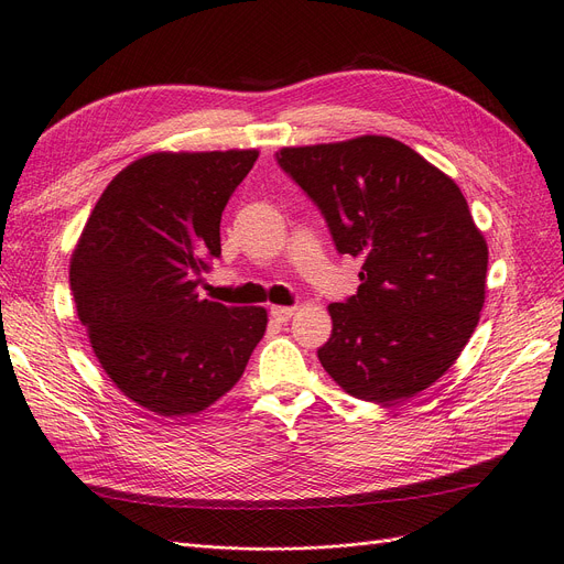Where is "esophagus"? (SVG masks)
Listing matches in <instances>:
<instances>
[{
    "label": "esophagus",
    "mask_w": 564,
    "mask_h": 564,
    "mask_svg": "<svg viewBox=\"0 0 564 564\" xmlns=\"http://www.w3.org/2000/svg\"><path fill=\"white\" fill-rule=\"evenodd\" d=\"M269 314H271V318H274L276 323H288L290 318H293L295 308L293 306H271Z\"/></svg>",
    "instance_id": "34e87169"
}]
</instances>
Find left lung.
Instances as JSON below:
<instances>
[{"mask_svg": "<svg viewBox=\"0 0 564 564\" xmlns=\"http://www.w3.org/2000/svg\"><path fill=\"white\" fill-rule=\"evenodd\" d=\"M341 256L362 258L358 293L329 304L325 371L365 402H402L460 358L486 302L488 243L460 187L406 143L365 134L276 153Z\"/></svg>", "mask_w": 564, "mask_h": 564, "instance_id": "1", "label": "left lung"}]
</instances>
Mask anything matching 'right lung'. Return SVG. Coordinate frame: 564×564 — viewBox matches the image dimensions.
<instances>
[{"mask_svg":"<svg viewBox=\"0 0 564 564\" xmlns=\"http://www.w3.org/2000/svg\"><path fill=\"white\" fill-rule=\"evenodd\" d=\"M258 151L151 153L107 185L69 262L78 321L116 388L166 419L218 402L267 329L262 306L199 300L220 216Z\"/></svg>","mask_w":564,"mask_h":564,"instance_id":"1","label":"right lung"}]
</instances>
